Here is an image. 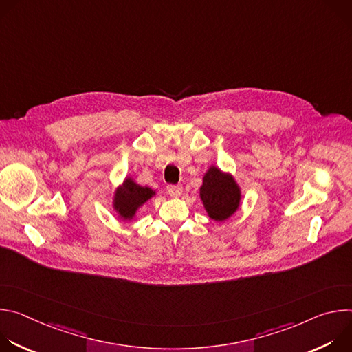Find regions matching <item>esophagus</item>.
I'll list each match as a JSON object with an SVG mask.
<instances>
[{
    "instance_id": "obj_1",
    "label": "esophagus",
    "mask_w": 352,
    "mask_h": 352,
    "mask_svg": "<svg viewBox=\"0 0 352 352\" xmlns=\"http://www.w3.org/2000/svg\"><path fill=\"white\" fill-rule=\"evenodd\" d=\"M167 192L173 196V197H178V196H181V193H182V185H168L167 186Z\"/></svg>"
}]
</instances>
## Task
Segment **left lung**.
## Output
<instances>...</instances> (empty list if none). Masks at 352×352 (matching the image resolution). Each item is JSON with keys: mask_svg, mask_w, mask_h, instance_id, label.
I'll list each match as a JSON object with an SVG mask.
<instances>
[{"mask_svg": "<svg viewBox=\"0 0 352 352\" xmlns=\"http://www.w3.org/2000/svg\"><path fill=\"white\" fill-rule=\"evenodd\" d=\"M200 197L213 220L223 221L228 219L239 205V189L230 175L212 167L204 178Z\"/></svg>", "mask_w": 352, "mask_h": 352, "instance_id": "8db88e82", "label": "left lung"}]
</instances>
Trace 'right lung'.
Returning a JSON list of instances; mask_svg holds the SVG:
<instances>
[{
	"mask_svg": "<svg viewBox=\"0 0 352 352\" xmlns=\"http://www.w3.org/2000/svg\"><path fill=\"white\" fill-rule=\"evenodd\" d=\"M153 190L150 188H143L136 185L132 179H126L122 188L116 193V209L124 219H132L140 205L147 199L153 196Z\"/></svg>",
	"mask_w": 352,
	"mask_h": 352,
	"instance_id": "1",
	"label": "right lung"
}]
</instances>
